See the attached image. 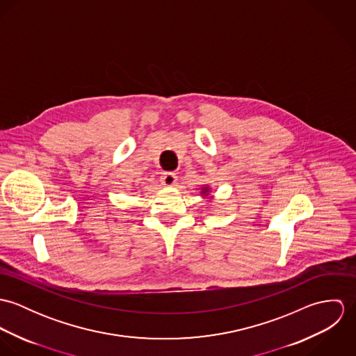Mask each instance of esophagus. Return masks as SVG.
I'll return each mask as SVG.
<instances>
[{"mask_svg":"<svg viewBox=\"0 0 356 356\" xmlns=\"http://www.w3.org/2000/svg\"><path fill=\"white\" fill-rule=\"evenodd\" d=\"M160 181L163 185L165 186H174L177 182V174L168 171V172H163V175L160 177Z\"/></svg>","mask_w":356,"mask_h":356,"instance_id":"esophagus-1","label":"esophagus"}]
</instances>
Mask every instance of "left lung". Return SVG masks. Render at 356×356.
<instances>
[{
    "mask_svg": "<svg viewBox=\"0 0 356 356\" xmlns=\"http://www.w3.org/2000/svg\"><path fill=\"white\" fill-rule=\"evenodd\" d=\"M208 192H209V188H208V186L202 188V195H203V196H208Z\"/></svg>",
    "mask_w": 356,
    "mask_h": 356,
    "instance_id": "left-lung-1",
    "label": "left lung"
}]
</instances>
